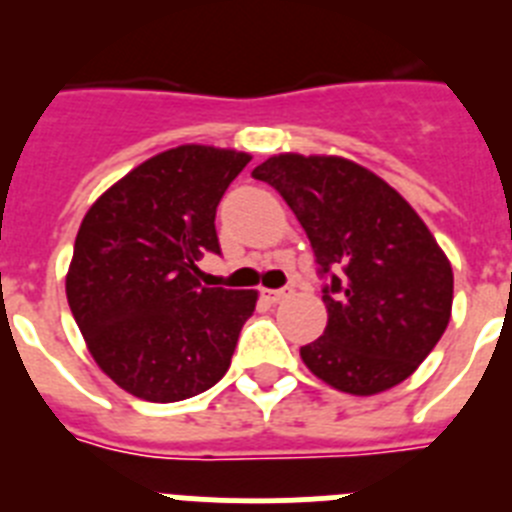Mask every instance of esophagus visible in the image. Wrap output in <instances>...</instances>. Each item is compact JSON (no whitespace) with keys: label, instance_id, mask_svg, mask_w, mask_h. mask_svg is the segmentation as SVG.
I'll list each match as a JSON object with an SVG mask.
<instances>
[{"label":"esophagus","instance_id":"34e87169","mask_svg":"<svg viewBox=\"0 0 512 512\" xmlns=\"http://www.w3.org/2000/svg\"><path fill=\"white\" fill-rule=\"evenodd\" d=\"M261 295H264L269 302H279L284 300V297L292 295V289H261Z\"/></svg>","mask_w":512,"mask_h":512}]
</instances>
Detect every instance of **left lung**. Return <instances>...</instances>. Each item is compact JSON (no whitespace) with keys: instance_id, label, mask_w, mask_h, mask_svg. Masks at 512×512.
I'll list each match as a JSON object with an SVG mask.
<instances>
[{"instance_id":"obj_1","label":"left lung","mask_w":512,"mask_h":512,"mask_svg":"<svg viewBox=\"0 0 512 512\" xmlns=\"http://www.w3.org/2000/svg\"><path fill=\"white\" fill-rule=\"evenodd\" d=\"M251 176L282 194L328 279V325L300 348L307 369L361 397L405 382L441 341L454 302V271L418 212L341 156L279 153Z\"/></svg>"}]
</instances>
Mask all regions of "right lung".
<instances>
[{
	"instance_id": "1",
	"label": "right lung",
	"mask_w": 512,
	"mask_h": 512,
	"mask_svg": "<svg viewBox=\"0 0 512 512\" xmlns=\"http://www.w3.org/2000/svg\"><path fill=\"white\" fill-rule=\"evenodd\" d=\"M248 161L230 148H171L122 176L81 220L69 307L99 369L140 400H187L228 372L259 292L202 287L197 261L220 253L217 205Z\"/></svg>"
}]
</instances>
